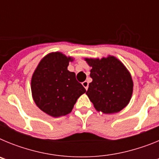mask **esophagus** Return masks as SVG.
Here are the masks:
<instances>
[{
  "label": "esophagus",
  "instance_id": "obj_1",
  "mask_svg": "<svg viewBox=\"0 0 159 159\" xmlns=\"http://www.w3.org/2000/svg\"><path fill=\"white\" fill-rule=\"evenodd\" d=\"M82 84H83V86H84V88H85V89L88 90V85H89V84H88V81H84V82L82 83Z\"/></svg>",
  "mask_w": 159,
  "mask_h": 159
}]
</instances>
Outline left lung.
I'll use <instances>...</instances> for the list:
<instances>
[{"label": "left lung", "mask_w": 159, "mask_h": 159, "mask_svg": "<svg viewBox=\"0 0 159 159\" xmlns=\"http://www.w3.org/2000/svg\"><path fill=\"white\" fill-rule=\"evenodd\" d=\"M92 68V82L86 94L97 111L105 114L119 112L128 104L133 92L130 73L119 60L107 58L86 59Z\"/></svg>", "instance_id": "1"}]
</instances>
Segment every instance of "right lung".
<instances>
[{
	"instance_id": "right-lung-1",
	"label": "right lung",
	"mask_w": 159,
	"mask_h": 159,
	"mask_svg": "<svg viewBox=\"0 0 159 159\" xmlns=\"http://www.w3.org/2000/svg\"><path fill=\"white\" fill-rule=\"evenodd\" d=\"M71 57L60 52L46 56L32 78V93L40 110L53 117L70 113L78 98L86 92L75 74L67 70Z\"/></svg>"
}]
</instances>
